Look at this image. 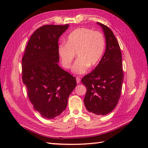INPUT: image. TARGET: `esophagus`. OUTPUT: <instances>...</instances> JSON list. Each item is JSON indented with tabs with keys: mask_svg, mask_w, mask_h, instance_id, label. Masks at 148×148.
I'll use <instances>...</instances> for the list:
<instances>
[{
	"mask_svg": "<svg viewBox=\"0 0 148 148\" xmlns=\"http://www.w3.org/2000/svg\"><path fill=\"white\" fill-rule=\"evenodd\" d=\"M76 81H77V83H79L81 82V78L79 77H76Z\"/></svg>",
	"mask_w": 148,
	"mask_h": 148,
	"instance_id": "34e87169",
	"label": "esophagus"
}]
</instances>
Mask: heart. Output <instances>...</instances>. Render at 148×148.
Masks as SVG:
<instances>
[{"label": "heart", "mask_w": 148, "mask_h": 148, "mask_svg": "<svg viewBox=\"0 0 148 148\" xmlns=\"http://www.w3.org/2000/svg\"><path fill=\"white\" fill-rule=\"evenodd\" d=\"M106 48L103 34L88 28H78L66 39V45L58 47V55L63 67L70 69L76 53L78 57L72 67L76 74H84L90 66H95L101 59Z\"/></svg>", "instance_id": "b5f03b06"}]
</instances>
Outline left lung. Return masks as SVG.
<instances>
[{
    "label": "left lung",
    "instance_id": "left-lung-1",
    "mask_svg": "<svg viewBox=\"0 0 148 148\" xmlns=\"http://www.w3.org/2000/svg\"><path fill=\"white\" fill-rule=\"evenodd\" d=\"M106 41V49L99 64L81 82L86 88L84 103L88 111L106 115L114 109L120 98L124 74L120 47L112 30L99 22Z\"/></svg>",
    "mask_w": 148,
    "mask_h": 148
}]
</instances>
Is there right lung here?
I'll return each instance as SVG.
<instances>
[{
  "instance_id": "1",
  "label": "right lung",
  "mask_w": 148,
  "mask_h": 148,
  "mask_svg": "<svg viewBox=\"0 0 148 148\" xmlns=\"http://www.w3.org/2000/svg\"><path fill=\"white\" fill-rule=\"evenodd\" d=\"M69 25H46L33 33L22 58V80L34 109L43 118L61 114L76 80L59 67L58 39Z\"/></svg>"
}]
</instances>
